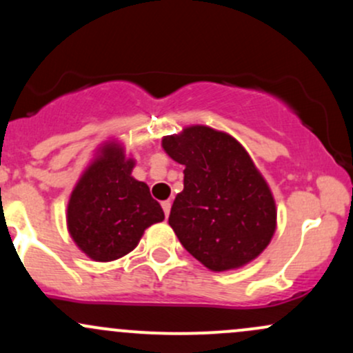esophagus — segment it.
<instances>
[{"instance_id": "34e87169", "label": "esophagus", "mask_w": 353, "mask_h": 353, "mask_svg": "<svg viewBox=\"0 0 353 353\" xmlns=\"http://www.w3.org/2000/svg\"><path fill=\"white\" fill-rule=\"evenodd\" d=\"M161 205H163V210H164L165 217H169V212H171V202H169V201H164L163 204H161Z\"/></svg>"}]
</instances>
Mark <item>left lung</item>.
Returning a JSON list of instances; mask_svg holds the SVG:
<instances>
[{"label": "left lung", "mask_w": 353, "mask_h": 353, "mask_svg": "<svg viewBox=\"0 0 353 353\" xmlns=\"http://www.w3.org/2000/svg\"><path fill=\"white\" fill-rule=\"evenodd\" d=\"M163 148L184 165V190L169 216L184 249L216 272L254 261L274 236L277 210L245 149L208 125L164 137Z\"/></svg>", "instance_id": "obj_1"}]
</instances>
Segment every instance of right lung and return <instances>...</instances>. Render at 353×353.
Wrapping results in <instances>:
<instances>
[{
    "label": "right lung",
    "instance_id": "obj_1",
    "mask_svg": "<svg viewBox=\"0 0 353 353\" xmlns=\"http://www.w3.org/2000/svg\"><path fill=\"white\" fill-rule=\"evenodd\" d=\"M134 159L116 143L101 148L68 202V230L88 257L109 262L131 252L144 230L164 219L145 182L131 176Z\"/></svg>",
    "mask_w": 353,
    "mask_h": 353
}]
</instances>
